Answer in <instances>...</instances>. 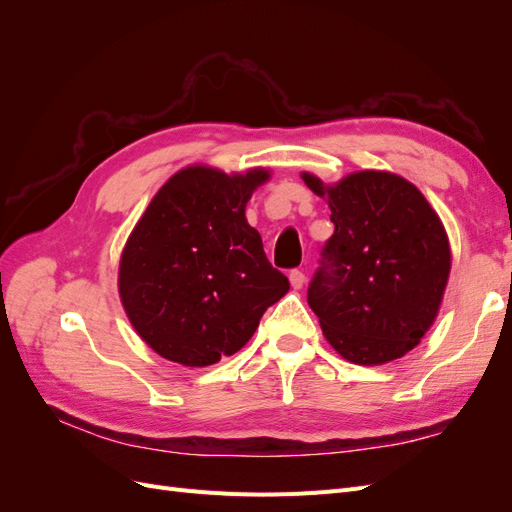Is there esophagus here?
<instances>
[{
	"mask_svg": "<svg viewBox=\"0 0 512 512\" xmlns=\"http://www.w3.org/2000/svg\"><path fill=\"white\" fill-rule=\"evenodd\" d=\"M290 284H292V288L294 290H299V288H303L305 286V273L303 271H299V269H294V271H290Z\"/></svg>",
	"mask_w": 512,
	"mask_h": 512,
	"instance_id": "1",
	"label": "esophagus"
}]
</instances>
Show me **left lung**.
<instances>
[{
	"instance_id": "8db88e82",
	"label": "left lung",
	"mask_w": 512,
	"mask_h": 512,
	"mask_svg": "<svg viewBox=\"0 0 512 512\" xmlns=\"http://www.w3.org/2000/svg\"><path fill=\"white\" fill-rule=\"evenodd\" d=\"M301 179L335 224L307 303L327 342L356 365L408 354L431 329L451 275V245L421 190L389 170H359L337 183Z\"/></svg>"
}]
</instances>
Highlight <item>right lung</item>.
<instances>
[{
  "label": "right lung",
  "mask_w": 512,
  "mask_h": 512,
  "mask_svg": "<svg viewBox=\"0 0 512 512\" xmlns=\"http://www.w3.org/2000/svg\"><path fill=\"white\" fill-rule=\"evenodd\" d=\"M267 168L226 175L192 164L151 198L119 260V299L134 331L164 359L207 367L241 350L288 292L245 205Z\"/></svg>",
  "instance_id": "obj_1"
}]
</instances>
